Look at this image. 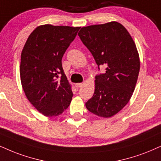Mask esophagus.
Returning <instances> with one entry per match:
<instances>
[{
	"mask_svg": "<svg viewBox=\"0 0 161 161\" xmlns=\"http://www.w3.org/2000/svg\"><path fill=\"white\" fill-rule=\"evenodd\" d=\"M83 85H84L83 83H77V84H75V86H76L77 88H80L81 86H83Z\"/></svg>",
	"mask_w": 161,
	"mask_h": 161,
	"instance_id": "1",
	"label": "esophagus"
}]
</instances>
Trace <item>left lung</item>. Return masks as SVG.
<instances>
[{"mask_svg":"<svg viewBox=\"0 0 161 161\" xmlns=\"http://www.w3.org/2000/svg\"><path fill=\"white\" fill-rule=\"evenodd\" d=\"M77 35L98 67L107 65L105 73L96 77L94 95L86 108L96 116L110 118L128 104L135 89L140 68L136 44L117 21L83 27Z\"/></svg>","mask_w":161,"mask_h":161,"instance_id":"obj_1","label":"left lung"}]
</instances>
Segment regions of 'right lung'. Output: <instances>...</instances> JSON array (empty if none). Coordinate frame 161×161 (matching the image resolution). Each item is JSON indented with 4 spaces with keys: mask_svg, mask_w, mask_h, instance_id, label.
<instances>
[{
    "mask_svg": "<svg viewBox=\"0 0 161 161\" xmlns=\"http://www.w3.org/2000/svg\"><path fill=\"white\" fill-rule=\"evenodd\" d=\"M79 29L38 26L24 45L20 64L21 86L29 102L45 116L62 114L71 102V85L63 72L62 57Z\"/></svg>",
    "mask_w": 161,
    "mask_h": 161,
    "instance_id": "1",
    "label": "right lung"
}]
</instances>
